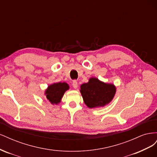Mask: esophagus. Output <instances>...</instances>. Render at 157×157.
<instances>
[{
	"label": "esophagus",
	"mask_w": 157,
	"mask_h": 157,
	"mask_svg": "<svg viewBox=\"0 0 157 157\" xmlns=\"http://www.w3.org/2000/svg\"><path fill=\"white\" fill-rule=\"evenodd\" d=\"M72 86H73V87L75 89H77V87H78V83H77V81H76V80H73V84H72Z\"/></svg>",
	"instance_id": "1"
}]
</instances>
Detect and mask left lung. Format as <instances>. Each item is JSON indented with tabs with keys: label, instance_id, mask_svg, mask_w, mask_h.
<instances>
[{
	"label": "left lung",
	"instance_id": "left-lung-1",
	"mask_svg": "<svg viewBox=\"0 0 157 157\" xmlns=\"http://www.w3.org/2000/svg\"><path fill=\"white\" fill-rule=\"evenodd\" d=\"M116 86L112 83L92 77L80 86V92L86 105L90 109L103 107L110 103L116 94Z\"/></svg>",
	"mask_w": 157,
	"mask_h": 157
}]
</instances>
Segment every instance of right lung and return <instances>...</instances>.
I'll return each mask as SVG.
<instances>
[{
  "mask_svg": "<svg viewBox=\"0 0 157 157\" xmlns=\"http://www.w3.org/2000/svg\"><path fill=\"white\" fill-rule=\"evenodd\" d=\"M69 89L67 83L56 82L48 86L44 92V95L47 100L50 102L52 105H58L62 99L65 92Z\"/></svg>",
  "mask_w": 157,
  "mask_h": 157,
  "instance_id": "1",
  "label": "right lung"
}]
</instances>
